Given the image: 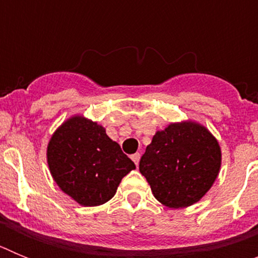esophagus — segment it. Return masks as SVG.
Instances as JSON below:
<instances>
[{
    "label": "esophagus",
    "instance_id": "1",
    "mask_svg": "<svg viewBox=\"0 0 258 258\" xmlns=\"http://www.w3.org/2000/svg\"><path fill=\"white\" fill-rule=\"evenodd\" d=\"M140 159H141V155L138 154V152L132 155V160L134 161V164H136V165H138V164H140Z\"/></svg>",
    "mask_w": 258,
    "mask_h": 258
}]
</instances>
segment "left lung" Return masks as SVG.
<instances>
[{"instance_id": "8db88e82", "label": "left lung", "mask_w": 258, "mask_h": 258, "mask_svg": "<svg viewBox=\"0 0 258 258\" xmlns=\"http://www.w3.org/2000/svg\"><path fill=\"white\" fill-rule=\"evenodd\" d=\"M222 161L217 138L200 122H170L157 131L140 161L155 199L169 208L199 202L217 179Z\"/></svg>"}]
</instances>
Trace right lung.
Masks as SVG:
<instances>
[{"label":"right lung","mask_w":258,"mask_h":258,"mask_svg":"<svg viewBox=\"0 0 258 258\" xmlns=\"http://www.w3.org/2000/svg\"><path fill=\"white\" fill-rule=\"evenodd\" d=\"M46 160L59 188L84 207L102 206L112 199L121 179L136 169L102 125L79 113L52 133Z\"/></svg>","instance_id":"1"}]
</instances>
